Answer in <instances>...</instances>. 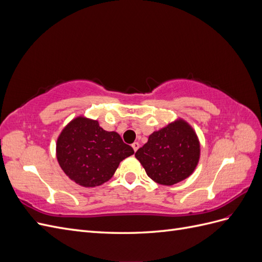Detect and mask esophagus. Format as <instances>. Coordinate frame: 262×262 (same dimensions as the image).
<instances>
[{
    "mask_svg": "<svg viewBox=\"0 0 262 262\" xmlns=\"http://www.w3.org/2000/svg\"><path fill=\"white\" fill-rule=\"evenodd\" d=\"M139 147H140V144L138 143V142H134V143H132V148L134 149V152H137Z\"/></svg>",
    "mask_w": 262,
    "mask_h": 262,
    "instance_id": "1",
    "label": "esophagus"
}]
</instances>
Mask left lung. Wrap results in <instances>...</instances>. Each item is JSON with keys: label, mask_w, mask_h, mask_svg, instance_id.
Listing matches in <instances>:
<instances>
[{"label": "left lung", "mask_w": 262, "mask_h": 262, "mask_svg": "<svg viewBox=\"0 0 262 262\" xmlns=\"http://www.w3.org/2000/svg\"><path fill=\"white\" fill-rule=\"evenodd\" d=\"M136 157L150 179L172 186L194 171L200 158V142L192 126L179 118L150 134Z\"/></svg>", "instance_id": "8db88e82"}]
</instances>
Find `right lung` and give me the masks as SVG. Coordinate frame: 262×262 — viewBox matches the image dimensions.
Instances as JSON below:
<instances>
[{
    "label": "right lung",
    "mask_w": 262,
    "mask_h": 262,
    "mask_svg": "<svg viewBox=\"0 0 262 262\" xmlns=\"http://www.w3.org/2000/svg\"><path fill=\"white\" fill-rule=\"evenodd\" d=\"M134 153L115 131H106L97 120L78 116L57 140V160L66 175L77 185L93 188L114 176L119 164Z\"/></svg>",
    "instance_id": "obj_1"
}]
</instances>
